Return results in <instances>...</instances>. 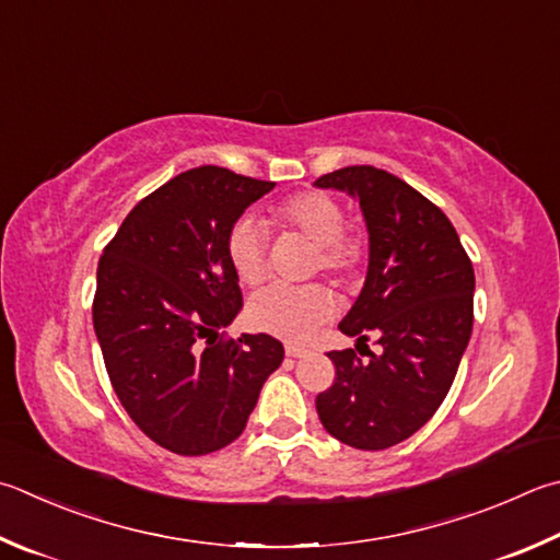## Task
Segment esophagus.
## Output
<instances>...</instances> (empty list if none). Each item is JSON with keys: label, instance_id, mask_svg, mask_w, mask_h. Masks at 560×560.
<instances>
[{"label": "esophagus", "instance_id": "esophagus-1", "mask_svg": "<svg viewBox=\"0 0 560 560\" xmlns=\"http://www.w3.org/2000/svg\"><path fill=\"white\" fill-rule=\"evenodd\" d=\"M306 352H308V350L303 348V345H293V342L287 345V354H289V358H303V354H306Z\"/></svg>", "mask_w": 560, "mask_h": 560}]
</instances>
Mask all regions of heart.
Instances as JSON below:
<instances>
[{"label":"heart","instance_id":"obj_1","mask_svg":"<svg viewBox=\"0 0 560 560\" xmlns=\"http://www.w3.org/2000/svg\"><path fill=\"white\" fill-rule=\"evenodd\" d=\"M271 222L279 230H296L318 245L315 267L348 279L360 269L368 245L360 232L345 230L340 202L323 190L296 192L271 210ZM228 257L237 279L257 287L267 277V235L257 220L242 218L228 235ZM335 301L320 283L291 287L271 283L249 301V320L257 330L277 338L303 342L330 318Z\"/></svg>","mask_w":560,"mask_h":560}]
</instances>
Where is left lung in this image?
<instances>
[{
    "label": "left lung",
    "mask_w": 560,
    "mask_h": 560,
    "mask_svg": "<svg viewBox=\"0 0 560 560\" xmlns=\"http://www.w3.org/2000/svg\"><path fill=\"white\" fill-rule=\"evenodd\" d=\"M360 200L370 232V267L338 328L382 350L362 360L332 350L335 382L315 399L332 439L384 451L439 411L472 332L475 271L445 212L409 183L374 166H348L315 180Z\"/></svg>",
    "instance_id": "obj_1"
}]
</instances>
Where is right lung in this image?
Instances as JSON below:
<instances>
[{"mask_svg": "<svg viewBox=\"0 0 560 560\" xmlns=\"http://www.w3.org/2000/svg\"><path fill=\"white\" fill-rule=\"evenodd\" d=\"M277 183L198 166L139 200L97 264L93 325L129 419L176 455H208L245 431L283 345L225 338L242 291L228 235Z\"/></svg>", "mask_w": 560, "mask_h": 560, "instance_id": "add662e5", "label": "right lung"}]
</instances>
